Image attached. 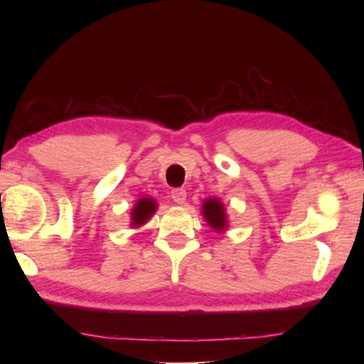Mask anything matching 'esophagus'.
Masks as SVG:
<instances>
[{
	"label": "esophagus",
	"mask_w": 364,
	"mask_h": 364,
	"mask_svg": "<svg viewBox=\"0 0 364 364\" xmlns=\"http://www.w3.org/2000/svg\"><path fill=\"white\" fill-rule=\"evenodd\" d=\"M170 197H172V200L175 203H178V205H183L184 202H186V189H183V188H176V189H173L172 192H170Z\"/></svg>",
	"instance_id": "34e87169"
}]
</instances>
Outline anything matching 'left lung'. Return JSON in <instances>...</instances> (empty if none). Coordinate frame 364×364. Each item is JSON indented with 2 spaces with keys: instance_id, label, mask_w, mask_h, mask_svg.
<instances>
[{
  "instance_id": "8db88e82",
  "label": "left lung",
  "mask_w": 364,
  "mask_h": 364,
  "mask_svg": "<svg viewBox=\"0 0 364 364\" xmlns=\"http://www.w3.org/2000/svg\"><path fill=\"white\" fill-rule=\"evenodd\" d=\"M203 215H205L206 222L210 223L214 230L220 231L225 228V225H227L225 210H223V206L219 200H215V198L206 200L203 205Z\"/></svg>"
}]
</instances>
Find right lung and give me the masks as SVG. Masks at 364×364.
Instances as JSON below:
<instances>
[{"label":"right lung","mask_w":364,"mask_h":364,"mask_svg":"<svg viewBox=\"0 0 364 364\" xmlns=\"http://www.w3.org/2000/svg\"><path fill=\"white\" fill-rule=\"evenodd\" d=\"M156 211V202H153L151 198H141L136 203L133 214H131V220L133 225L139 227L150 219V215Z\"/></svg>","instance_id":"right-lung-1"}]
</instances>
